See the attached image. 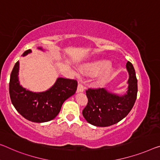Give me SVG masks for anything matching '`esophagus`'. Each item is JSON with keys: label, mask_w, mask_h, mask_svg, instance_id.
Here are the masks:
<instances>
[{"label": "esophagus", "mask_w": 160, "mask_h": 160, "mask_svg": "<svg viewBox=\"0 0 160 160\" xmlns=\"http://www.w3.org/2000/svg\"><path fill=\"white\" fill-rule=\"evenodd\" d=\"M83 90H84V87L82 85V83H78V87H77V92L80 93V92H83Z\"/></svg>", "instance_id": "esophagus-1"}]
</instances>
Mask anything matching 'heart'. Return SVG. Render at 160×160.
<instances>
[{
    "mask_svg": "<svg viewBox=\"0 0 160 160\" xmlns=\"http://www.w3.org/2000/svg\"><path fill=\"white\" fill-rule=\"evenodd\" d=\"M110 66V61L108 60H100L95 61L85 66L83 68V71L86 73L88 74H96V73H99L102 72L106 68ZM114 72V68L109 67L102 74H101L97 79L98 84H103L108 78H109L110 76Z\"/></svg>",
    "mask_w": 160,
    "mask_h": 160,
    "instance_id": "heart-1",
    "label": "heart"
}]
</instances>
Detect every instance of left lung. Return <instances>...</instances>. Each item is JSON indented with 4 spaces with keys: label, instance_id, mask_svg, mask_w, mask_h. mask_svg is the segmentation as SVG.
<instances>
[{
    "label": "left lung",
    "instance_id": "1",
    "mask_svg": "<svg viewBox=\"0 0 160 160\" xmlns=\"http://www.w3.org/2000/svg\"><path fill=\"white\" fill-rule=\"evenodd\" d=\"M129 73L127 92L119 95L104 88L87 90L88 103L82 114L89 124L97 127H109L129 114L137 99V79L133 65L129 61L126 65Z\"/></svg>",
    "mask_w": 160,
    "mask_h": 160
}]
</instances>
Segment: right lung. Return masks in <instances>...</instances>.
I'll return each instance as SVG.
<instances>
[{"label":"right lung","mask_w":160,"mask_h":160,"mask_svg":"<svg viewBox=\"0 0 160 160\" xmlns=\"http://www.w3.org/2000/svg\"><path fill=\"white\" fill-rule=\"evenodd\" d=\"M44 51L41 47H38ZM31 53L26 51L22 56ZM19 61L12 70L9 83V94L15 109L28 121L42 123L51 121L59 113L63 103L76 93V80L59 77L52 87L42 92H33L23 88L18 78Z\"/></svg>","instance_id":"1"}]
</instances>
